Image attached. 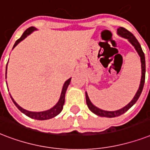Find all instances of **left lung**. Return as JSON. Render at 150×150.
I'll use <instances>...</instances> for the list:
<instances>
[{"instance_id": "8db88e82", "label": "left lung", "mask_w": 150, "mask_h": 150, "mask_svg": "<svg viewBox=\"0 0 150 150\" xmlns=\"http://www.w3.org/2000/svg\"><path fill=\"white\" fill-rule=\"evenodd\" d=\"M117 33H118V35H120V37H122V38H125V39H127L128 41L134 46L135 50H136L137 52H138V54H139V56H140L142 63L141 82H140V85H139V90L137 91L136 94H135V96H134V97L133 98V99H132L127 105H125V107H123L122 109H120V110H116V111H106V110H101V109H99V108L96 107V105H94L93 104L91 103V102L90 101L89 98H88V94L86 92V103H87V105H88L89 110H91L92 112H94L95 114L99 116V117H118V116H120V115H122L123 113H125V112H127V110H129L130 108L132 107V105H134V103L137 102V100L139 99V96L141 95L142 91V89H143L144 83H145V78H146V60H145V54H144V52H142L141 45H140V44L139 43L138 40L135 38V37H134L131 32H129L127 30H126L125 28H118V29H117Z\"/></svg>"}]
</instances>
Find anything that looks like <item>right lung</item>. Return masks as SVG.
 I'll return each instance as SVG.
<instances>
[{"label": "right lung", "mask_w": 150, "mask_h": 150, "mask_svg": "<svg viewBox=\"0 0 150 150\" xmlns=\"http://www.w3.org/2000/svg\"><path fill=\"white\" fill-rule=\"evenodd\" d=\"M37 29L34 27H30L28 28L27 30L23 33V35L19 39L16 40L15 45L13 46V48L16 47V45H18V43L22 41L23 39H25L28 35H30L33 31L36 30ZM6 74H7V66H6ZM70 81H71V78L68 79L66 82H65L64 85L62 87V93H61V96H60V98H59V102L57 103V104L54 106L50 109L48 110H46V111H43V112H31V111H28V110H25L24 109L19 106V105L16 103V101L14 100L13 98L11 96V100L13 101L14 104L16 105V107L18 108V110H20L21 112H23L24 114H25L27 117H30V118H33V119L35 120H48L51 119V118H53L55 116H57L58 114H59L61 111L62 110V108H63V105L65 103V95H66V91H67V89L69 86V83H70Z\"/></svg>", "instance_id": "obj_1"}]
</instances>
